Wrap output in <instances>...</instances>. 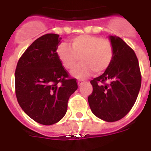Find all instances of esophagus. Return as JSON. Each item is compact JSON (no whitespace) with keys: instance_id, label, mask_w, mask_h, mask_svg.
I'll list each match as a JSON object with an SVG mask.
<instances>
[{"instance_id":"34e87169","label":"esophagus","mask_w":151,"mask_h":151,"mask_svg":"<svg viewBox=\"0 0 151 151\" xmlns=\"http://www.w3.org/2000/svg\"><path fill=\"white\" fill-rule=\"evenodd\" d=\"M78 86H81V85L83 84V80H78Z\"/></svg>"}]
</instances>
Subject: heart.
Listing matches in <instances>:
<instances>
[{"label":"heart","instance_id":"obj_1","mask_svg":"<svg viewBox=\"0 0 151 151\" xmlns=\"http://www.w3.org/2000/svg\"><path fill=\"white\" fill-rule=\"evenodd\" d=\"M57 55L66 70L73 69L80 59L81 63L72 71V75L85 78L93 72L102 73L111 65L114 58V47L108 39L92 35H82L70 42L62 43Z\"/></svg>","mask_w":151,"mask_h":151}]
</instances>
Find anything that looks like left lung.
Returning <instances> with one entry per match:
<instances>
[{
	"label": "left lung",
	"mask_w": 151,
	"mask_h": 151,
	"mask_svg": "<svg viewBox=\"0 0 151 151\" xmlns=\"http://www.w3.org/2000/svg\"><path fill=\"white\" fill-rule=\"evenodd\" d=\"M114 58L103 74L91 80L93 92L88 101L100 119L115 122L124 118L135 103L141 87V72L135 53L116 35H111Z\"/></svg>",
	"instance_id": "1"
}]
</instances>
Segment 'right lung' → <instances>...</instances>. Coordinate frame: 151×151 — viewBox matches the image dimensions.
Masks as SVG:
<instances>
[{
    "label": "right lung",
    "mask_w": 151,
    "mask_h": 151,
    "mask_svg": "<svg viewBox=\"0 0 151 151\" xmlns=\"http://www.w3.org/2000/svg\"><path fill=\"white\" fill-rule=\"evenodd\" d=\"M61 39L51 33L38 38L19 58L15 72L19 106L43 125L63 119L69 98L78 88L77 79L70 77L57 55Z\"/></svg>",
    "instance_id": "add662e5"
}]
</instances>
